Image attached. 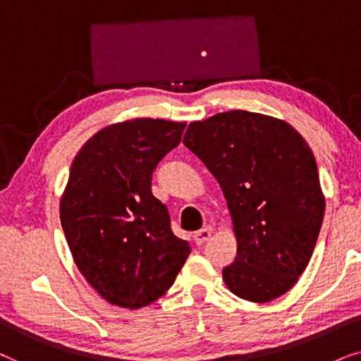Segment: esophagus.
<instances>
[{
	"label": "esophagus",
	"instance_id": "34e87169",
	"mask_svg": "<svg viewBox=\"0 0 361 361\" xmlns=\"http://www.w3.org/2000/svg\"><path fill=\"white\" fill-rule=\"evenodd\" d=\"M211 239V229L209 228H203L200 231H196L195 233V243L201 246V244H204L206 241H209Z\"/></svg>",
	"mask_w": 361,
	"mask_h": 361
}]
</instances>
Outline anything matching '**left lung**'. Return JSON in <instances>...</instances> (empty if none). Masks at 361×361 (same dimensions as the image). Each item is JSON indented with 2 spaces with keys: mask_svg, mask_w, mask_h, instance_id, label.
Instances as JSON below:
<instances>
[{
  "mask_svg": "<svg viewBox=\"0 0 361 361\" xmlns=\"http://www.w3.org/2000/svg\"><path fill=\"white\" fill-rule=\"evenodd\" d=\"M183 143L223 190L238 256L223 269L234 295L269 302L305 271L325 213L310 147L284 120L229 110L191 122Z\"/></svg>",
  "mask_w": 361,
  "mask_h": 361,
  "instance_id": "left-lung-1",
  "label": "left lung"
}]
</instances>
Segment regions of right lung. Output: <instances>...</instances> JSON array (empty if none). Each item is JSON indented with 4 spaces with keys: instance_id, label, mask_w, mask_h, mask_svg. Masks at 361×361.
<instances>
[{
    "instance_id": "right-lung-1",
    "label": "right lung",
    "mask_w": 361,
    "mask_h": 361,
    "mask_svg": "<svg viewBox=\"0 0 361 361\" xmlns=\"http://www.w3.org/2000/svg\"><path fill=\"white\" fill-rule=\"evenodd\" d=\"M185 127L161 118L109 125L72 161L61 224L77 269L110 304L142 309L160 299L190 256L152 193L153 170Z\"/></svg>"
}]
</instances>
